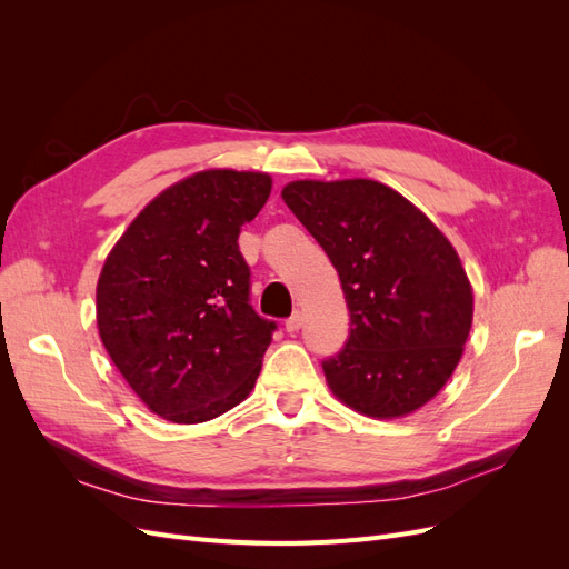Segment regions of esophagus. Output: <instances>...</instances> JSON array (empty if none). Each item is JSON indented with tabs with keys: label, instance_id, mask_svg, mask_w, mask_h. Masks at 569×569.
<instances>
[{
	"label": "esophagus",
	"instance_id": "34e87169",
	"mask_svg": "<svg viewBox=\"0 0 569 569\" xmlns=\"http://www.w3.org/2000/svg\"><path fill=\"white\" fill-rule=\"evenodd\" d=\"M301 325H303V316H301V313H295V316H291V318L284 322V330H287L289 335H295V332L301 330Z\"/></svg>",
	"mask_w": 569,
	"mask_h": 569
}]
</instances>
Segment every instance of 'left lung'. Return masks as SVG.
<instances>
[{
    "label": "left lung",
    "instance_id": "8db88e82",
    "mask_svg": "<svg viewBox=\"0 0 569 569\" xmlns=\"http://www.w3.org/2000/svg\"><path fill=\"white\" fill-rule=\"evenodd\" d=\"M282 199L330 256L349 308V339L322 363L327 387L375 420L432 401L460 363L475 311L453 244L377 180H295Z\"/></svg>",
    "mask_w": 569,
    "mask_h": 569
}]
</instances>
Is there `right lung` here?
I'll return each mask as SVG.
<instances>
[{
    "label": "right lung",
    "instance_id": "obj_1",
    "mask_svg": "<svg viewBox=\"0 0 569 569\" xmlns=\"http://www.w3.org/2000/svg\"><path fill=\"white\" fill-rule=\"evenodd\" d=\"M270 189L256 170H199L153 197L109 251L99 337L153 416L197 425L251 393L274 322L249 306L237 237Z\"/></svg>",
    "mask_w": 569,
    "mask_h": 569
}]
</instances>
